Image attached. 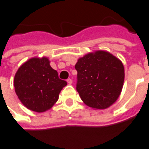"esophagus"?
I'll return each instance as SVG.
<instances>
[{
	"label": "esophagus",
	"instance_id": "obj_1",
	"mask_svg": "<svg viewBox=\"0 0 149 149\" xmlns=\"http://www.w3.org/2000/svg\"><path fill=\"white\" fill-rule=\"evenodd\" d=\"M67 82L68 84H69V85H71L72 83V79H70V78H68L67 80Z\"/></svg>",
	"mask_w": 149,
	"mask_h": 149
}]
</instances>
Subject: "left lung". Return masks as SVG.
Wrapping results in <instances>:
<instances>
[{"label": "left lung", "instance_id": "left-lung-1", "mask_svg": "<svg viewBox=\"0 0 149 149\" xmlns=\"http://www.w3.org/2000/svg\"><path fill=\"white\" fill-rule=\"evenodd\" d=\"M77 90L84 103L94 109H107L116 102L124 81V67L117 57L97 51L80 58Z\"/></svg>", "mask_w": 149, "mask_h": 149}]
</instances>
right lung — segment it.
<instances>
[{
  "label": "right lung",
  "instance_id": "obj_1",
  "mask_svg": "<svg viewBox=\"0 0 149 149\" xmlns=\"http://www.w3.org/2000/svg\"><path fill=\"white\" fill-rule=\"evenodd\" d=\"M13 85L21 102L29 110L40 113L54 106L67 82L59 78L47 57H36L18 68Z\"/></svg>",
  "mask_w": 149,
  "mask_h": 149
}]
</instances>
